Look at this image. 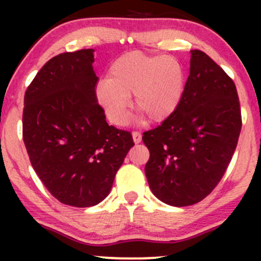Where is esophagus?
Returning a JSON list of instances; mask_svg holds the SVG:
<instances>
[{"label":"esophagus","instance_id":"1","mask_svg":"<svg viewBox=\"0 0 261 261\" xmlns=\"http://www.w3.org/2000/svg\"><path fill=\"white\" fill-rule=\"evenodd\" d=\"M133 139H134V142L135 143H140L141 140H142V136H141V134L139 131H134L133 133Z\"/></svg>","mask_w":261,"mask_h":261}]
</instances>
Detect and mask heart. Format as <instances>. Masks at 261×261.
I'll return each instance as SVG.
<instances>
[{
    "label": "heart",
    "mask_w": 261,
    "mask_h": 261,
    "mask_svg": "<svg viewBox=\"0 0 261 261\" xmlns=\"http://www.w3.org/2000/svg\"><path fill=\"white\" fill-rule=\"evenodd\" d=\"M187 74L175 58L128 53L113 62L109 79L95 86V99L114 125L127 122L131 94L135 107L153 122H162L174 114L182 99Z\"/></svg>",
    "instance_id": "1"
}]
</instances>
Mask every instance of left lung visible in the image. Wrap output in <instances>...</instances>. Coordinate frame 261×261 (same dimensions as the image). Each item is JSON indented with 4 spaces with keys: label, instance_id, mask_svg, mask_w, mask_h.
<instances>
[{
    "label": "left lung",
    "instance_id": "obj_1",
    "mask_svg": "<svg viewBox=\"0 0 261 261\" xmlns=\"http://www.w3.org/2000/svg\"><path fill=\"white\" fill-rule=\"evenodd\" d=\"M241 128L234 82L205 53L191 50L178 109L142 136L149 151L145 173L153 195L176 207L205 199L222 179Z\"/></svg>",
    "mask_w": 261,
    "mask_h": 261
}]
</instances>
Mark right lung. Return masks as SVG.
<instances>
[{
	"label": "right lung",
	"mask_w": 261,
	"mask_h": 261,
	"mask_svg": "<svg viewBox=\"0 0 261 261\" xmlns=\"http://www.w3.org/2000/svg\"><path fill=\"white\" fill-rule=\"evenodd\" d=\"M93 53L50 59L24 95L23 141L33 168L54 197L74 207L106 199L135 145L128 131L108 125L95 99Z\"/></svg>",
	"instance_id": "1"
}]
</instances>
